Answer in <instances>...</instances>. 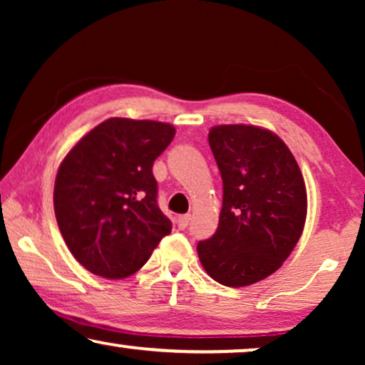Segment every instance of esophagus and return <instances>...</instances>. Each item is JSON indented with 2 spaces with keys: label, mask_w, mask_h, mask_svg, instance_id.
Returning <instances> with one entry per match:
<instances>
[{
  "label": "esophagus",
  "mask_w": 365,
  "mask_h": 365,
  "mask_svg": "<svg viewBox=\"0 0 365 365\" xmlns=\"http://www.w3.org/2000/svg\"><path fill=\"white\" fill-rule=\"evenodd\" d=\"M189 222H191V216H189V214H182V216L178 217L179 229H186L189 226Z\"/></svg>",
  "instance_id": "obj_1"
}]
</instances>
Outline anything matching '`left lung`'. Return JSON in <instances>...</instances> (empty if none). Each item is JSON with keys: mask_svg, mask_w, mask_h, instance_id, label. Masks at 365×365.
<instances>
[{"mask_svg": "<svg viewBox=\"0 0 365 365\" xmlns=\"http://www.w3.org/2000/svg\"><path fill=\"white\" fill-rule=\"evenodd\" d=\"M209 146L222 178V209L197 254L214 281L244 287L276 272L296 247L306 222V184L292 153L267 129L216 126Z\"/></svg>", "mask_w": 365, "mask_h": 365, "instance_id": "1", "label": "left lung"}]
</instances>
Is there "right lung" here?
Wrapping results in <instances>:
<instances>
[{
	"instance_id": "obj_1",
	"label": "right lung",
	"mask_w": 365,
	"mask_h": 365,
	"mask_svg": "<svg viewBox=\"0 0 365 365\" xmlns=\"http://www.w3.org/2000/svg\"><path fill=\"white\" fill-rule=\"evenodd\" d=\"M171 124L111 118L64 158L54 212L76 261L101 277L139 271L173 224L158 206L156 158L173 141Z\"/></svg>"
}]
</instances>
